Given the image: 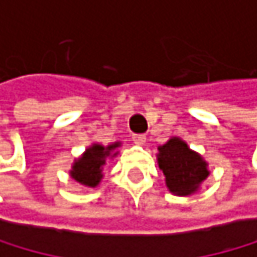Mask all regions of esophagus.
I'll use <instances>...</instances> for the list:
<instances>
[{
  "instance_id": "esophagus-1",
  "label": "esophagus",
  "mask_w": 257,
  "mask_h": 257,
  "mask_svg": "<svg viewBox=\"0 0 257 257\" xmlns=\"http://www.w3.org/2000/svg\"><path fill=\"white\" fill-rule=\"evenodd\" d=\"M132 140H133V143L138 144V146L146 144V137H144V135H133V137H132Z\"/></svg>"
}]
</instances>
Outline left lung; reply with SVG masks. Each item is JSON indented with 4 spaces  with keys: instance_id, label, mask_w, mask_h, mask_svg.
Segmentation results:
<instances>
[{
    "instance_id": "obj_1",
    "label": "left lung",
    "mask_w": 257,
    "mask_h": 257,
    "mask_svg": "<svg viewBox=\"0 0 257 257\" xmlns=\"http://www.w3.org/2000/svg\"><path fill=\"white\" fill-rule=\"evenodd\" d=\"M159 168L163 171L168 190L176 196H190L209 177V163L179 137H171L159 146Z\"/></svg>"
}]
</instances>
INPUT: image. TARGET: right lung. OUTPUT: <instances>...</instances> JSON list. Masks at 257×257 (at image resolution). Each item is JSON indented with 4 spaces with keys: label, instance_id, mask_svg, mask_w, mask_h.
<instances>
[{
    "label": "right lung",
    "instance_id": "1",
    "mask_svg": "<svg viewBox=\"0 0 257 257\" xmlns=\"http://www.w3.org/2000/svg\"><path fill=\"white\" fill-rule=\"evenodd\" d=\"M120 141L103 146L100 143H92L87 149L73 160L72 170L69 171L70 177L86 188H95L103 179V166L108 159H114L119 154Z\"/></svg>",
    "mask_w": 257,
    "mask_h": 257
}]
</instances>
